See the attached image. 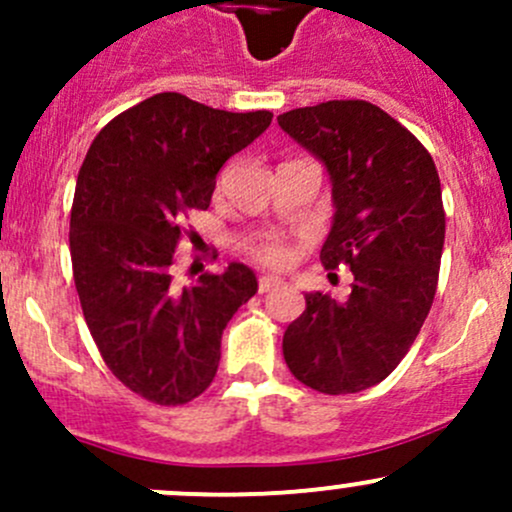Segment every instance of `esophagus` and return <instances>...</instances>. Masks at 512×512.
<instances>
[{
  "instance_id": "1",
  "label": "esophagus",
  "mask_w": 512,
  "mask_h": 512,
  "mask_svg": "<svg viewBox=\"0 0 512 512\" xmlns=\"http://www.w3.org/2000/svg\"><path fill=\"white\" fill-rule=\"evenodd\" d=\"M280 285H282V280L275 275H262L260 280H257V289H260V292H270V289H275Z\"/></svg>"
}]
</instances>
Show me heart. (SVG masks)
Wrapping results in <instances>:
<instances>
[{"label":"heart","instance_id":"b5f03b06","mask_svg":"<svg viewBox=\"0 0 512 512\" xmlns=\"http://www.w3.org/2000/svg\"><path fill=\"white\" fill-rule=\"evenodd\" d=\"M247 250H250V255L255 257L257 262H262V265L277 267V265H285L289 260V247L277 235L260 237V240L250 242Z\"/></svg>","mask_w":512,"mask_h":512}]
</instances>
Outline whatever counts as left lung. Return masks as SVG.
<instances>
[{"label": "left lung", "mask_w": 512, "mask_h": 512, "mask_svg": "<svg viewBox=\"0 0 512 512\" xmlns=\"http://www.w3.org/2000/svg\"><path fill=\"white\" fill-rule=\"evenodd\" d=\"M277 123L332 180L334 218L319 260L354 275L342 302L304 294L282 352L309 389L356 394L399 366L428 317L446 237L441 180L414 133L369 101L294 108Z\"/></svg>", "instance_id": "obj_1"}]
</instances>
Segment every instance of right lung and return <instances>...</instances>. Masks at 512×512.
Masks as SVG:
<instances>
[{
  "mask_svg": "<svg viewBox=\"0 0 512 512\" xmlns=\"http://www.w3.org/2000/svg\"><path fill=\"white\" fill-rule=\"evenodd\" d=\"M270 121L168 91L103 126L81 165L69 245L84 319L113 376L153 404L208 389L223 329L257 292L242 262L180 287L173 260L185 213L208 210L225 160Z\"/></svg>",
  "mask_w": 512,
  "mask_h": 512,
  "instance_id": "1",
  "label": "right lung"
}]
</instances>
